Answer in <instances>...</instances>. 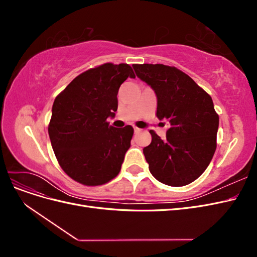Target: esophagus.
Segmentation results:
<instances>
[{"label": "esophagus", "mask_w": 257, "mask_h": 257, "mask_svg": "<svg viewBox=\"0 0 257 257\" xmlns=\"http://www.w3.org/2000/svg\"><path fill=\"white\" fill-rule=\"evenodd\" d=\"M134 132H135V133H138V132H141V128H138V127H134Z\"/></svg>", "instance_id": "obj_1"}]
</instances>
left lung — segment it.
<instances>
[{"label": "left lung", "mask_w": 257, "mask_h": 257, "mask_svg": "<svg viewBox=\"0 0 257 257\" xmlns=\"http://www.w3.org/2000/svg\"><path fill=\"white\" fill-rule=\"evenodd\" d=\"M135 73L154 90L157 116L169 128L162 139L150 131L151 144L144 148L149 170L158 181L183 186L203 174L216 149L219 115L212 98L190 76L174 66L134 64Z\"/></svg>", "instance_id": "8db88e82"}]
</instances>
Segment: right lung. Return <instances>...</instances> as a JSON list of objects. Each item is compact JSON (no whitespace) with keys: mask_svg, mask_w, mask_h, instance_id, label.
Returning a JSON list of instances; mask_svg holds the SVG:
<instances>
[{"mask_svg":"<svg viewBox=\"0 0 257 257\" xmlns=\"http://www.w3.org/2000/svg\"><path fill=\"white\" fill-rule=\"evenodd\" d=\"M128 77V64L105 63L78 75L56 97L48 133L60 166L73 180L94 186L118 176L134 134L107 118L118 109L116 94Z\"/></svg>","mask_w":257,"mask_h":257,"instance_id":"add662e5","label":"right lung"}]
</instances>
